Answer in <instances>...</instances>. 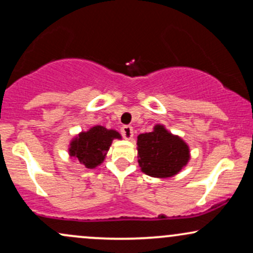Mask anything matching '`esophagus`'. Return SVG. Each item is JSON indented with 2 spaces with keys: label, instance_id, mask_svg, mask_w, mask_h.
Segmentation results:
<instances>
[{
  "label": "esophagus",
  "instance_id": "1",
  "mask_svg": "<svg viewBox=\"0 0 253 253\" xmlns=\"http://www.w3.org/2000/svg\"><path fill=\"white\" fill-rule=\"evenodd\" d=\"M133 127L132 126H124L123 128H121V134L125 139H127V140H130V139L133 138Z\"/></svg>",
  "mask_w": 253,
  "mask_h": 253
}]
</instances>
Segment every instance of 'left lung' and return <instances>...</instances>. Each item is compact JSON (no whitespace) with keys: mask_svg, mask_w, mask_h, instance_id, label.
<instances>
[{"mask_svg":"<svg viewBox=\"0 0 253 253\" xmlns=\"http://www.w3.org/2000/svg\"><path fill=\"white\" fill-rule=\"evenodd\" d=\"M136 150L140 170L157 178L177 175L190 159L189 145L161 124H157L152 132L138 135Z\"/></svg>","mask_w":253,"mask_h":253,"instance_id":"obj_1","label":"left lung"}]
</instances>
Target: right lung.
Instances as JSON below:
<instances>
[{"label":"right lung","mask_w":253,"mask_h":253,"mask_svg":"<svg viewBox=\"0 0 253 253\" xmlns=\"http://www.w3.org/2000/svg\"><path fill=\"white\" fill-rule=\"evenodd\" d=\"M114 139H121L118 130L96 125L88 130H82L71 139L69 156L80 162L86 169H95L103 163Z\"/></svg>","instance_id":"obj_1"}]
</instances>
